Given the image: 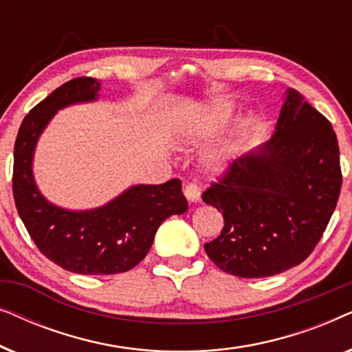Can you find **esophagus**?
<instances>
[{"mask_svg":"<svg viewBox=\"0 0 352 352\" xmlns=\"http://www.w3.org/2000/svg\"><path fill=\"white\" fill-rule=\"evenodd\" d=\"M184 195L187 197V200H189L190 204H197V201L200 200L199 186L194 184V182H190V184H186L184 186Z\"/></svg>","mask_w":352,"mask_h":352,"instance_id":"1","label":"esophagus"}]
</instances>
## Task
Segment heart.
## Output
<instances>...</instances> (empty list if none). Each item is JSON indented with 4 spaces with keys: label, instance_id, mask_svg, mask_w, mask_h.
Returning <instances> with one entry per match:
<instances>
[{
    "label": "heart",
    "instance_id": "heart-1",
    "mask_svg": "<svg viewBox=\"0 0 352 352\" xmlns=\"http://www.w3.org/2000/svg\"><path fill=\"white\" fill-rule=\"evenodd\" d=\"M230 115H232V105L224 102V100H213V102L206 105L199 118L182 124V134L189 142L205 141V139L214 136L223 128V124L228 122ZM237 151L239 136L235 133H230L223 141L216 144V147L208 153L206 165L214 173L228 170V166H230V163L237 155Z\"/></svg>",
    "mask_w": 352,
    "mask_h": 352
}]
</instances>
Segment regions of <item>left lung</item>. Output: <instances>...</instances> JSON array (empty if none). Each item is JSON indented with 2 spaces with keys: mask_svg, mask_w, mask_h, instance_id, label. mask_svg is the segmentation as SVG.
Masks as SVG:
<instances>
[{
  "mask_svg": "<svg viewBox=\"0 0 352 352\" xmlns=\"http://www.w3.org/2000/svg\"><path fill=\"white\" fill-rule=\"evenodd\" d=\"M340 190L331 123L296 89H287L272 138L237 158L201 195L224 218L205 252L221 271L245 278L298 266L324 234Z\"/></svg>",
  "mask_w": 352,
  "mask_h": 352,
  "instance_id": "8db88e82",
  "label": "left lung"
}]
</instances>
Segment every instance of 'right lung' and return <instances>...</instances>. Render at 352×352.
<instances>
[{"label":"right lung","mask_w":352,"mask_h":352,"mask_svg":"<svg viewBox=\"0 0 352 352\" xmlns=\"http://www.w3.org/2000/svg\"><path fill=\"white\" fill-rule=\"evenodd\" d=\"M100 83L70 80L30 110L14 146L12 192L19 216L40 252L65 271L83 276L126 272L141 263L166 218L187 211L181 181L138 184L93 210H65L45 199L33 177L36 142L57 110L98 99Z\"/></svg>","instance_id":"right-lung-1"}]
</instances>
